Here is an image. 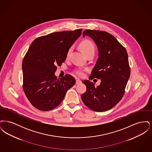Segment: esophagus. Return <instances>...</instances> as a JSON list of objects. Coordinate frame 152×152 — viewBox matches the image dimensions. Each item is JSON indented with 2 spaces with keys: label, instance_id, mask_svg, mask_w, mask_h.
Returning a JSON list of instances; mask_svg holds the SVG:
<instances>
[{
  "label": "esophagus",
  "instance_id": "34e87169",
  "mask_svg": "<svg viewBox=\"0 0 152 152\" xmlns=\"http://www.w3.org/2000/svg\"><path fill=\"white\" fill-rule=\"evenodd\" d=\"M80 83H81V81L80 80L78 79L76 80V84H80Z\"/></svg>",
  "mask_w": 152,
  "mask_h": 152
}]
</instances>
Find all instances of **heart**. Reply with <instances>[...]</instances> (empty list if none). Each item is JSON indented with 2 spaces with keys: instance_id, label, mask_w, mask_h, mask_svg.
<instances>
[{
  "instance_id": "1",
  "label": "heart",
  "mask_w": 152,
  "mask_h": 152,
  "mask_svg": "<svg viewBox=\"0 0 152 152\" xmlns=\"http://www.w3.org/2000/svg\"><path fill=\"white\" fill-rule=\"evenodd\" d=\"M80 48L81 50L83 52V53L86 55L89 54V53H94L95 51V48H94V44L92 42L88 40H84L82 41L79 45ZM72 51V47H69L68 50L66 51V55H65V58L67 59L69 58L70 55ZM86 69H77L75 70V72L80 77H82L84 75V72Z\"/></svg>"
}]
</instances>
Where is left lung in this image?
<instances>
[{
	"label": "left lung",
	"instance_id": "8db88e82",
	"mask_svg": "<svg viewBox=\"0 0 152 152\" xmlns=\"http://www.w3.org/2000/svg\"><path fill=\"white\" fill-rule=\"evenodd\" d=\"M91 37L99 50V58L89 79H101L100 86L84 80L87 90L81 99L89 108L104 112L113 108L122 99L130 77L128 53L124 47L108 32L87 29L83 33Z\"/></svg>",
	"mask_w": 152,
	"mask_h": 152
}]
</instances>
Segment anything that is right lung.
<instances>
[{"label": "right lung", "mask_w": 152, "mask_h": 152, "mask_svg": "<svg viewBox=\"0 0 152 152\" xmlns=\"http://www.w3.org/2000/svg\"><path fill=\"white\" fill-rule=\"evenodd\" d=\"M81 32L82 29L53 32L37 37L31 44L22 63L23 88L35 108L42 111L55 108L75 85L76 80L71 75L59 79L55 72Z\"/></svg>", "instance_id": "obj_1"}]
</instances>
